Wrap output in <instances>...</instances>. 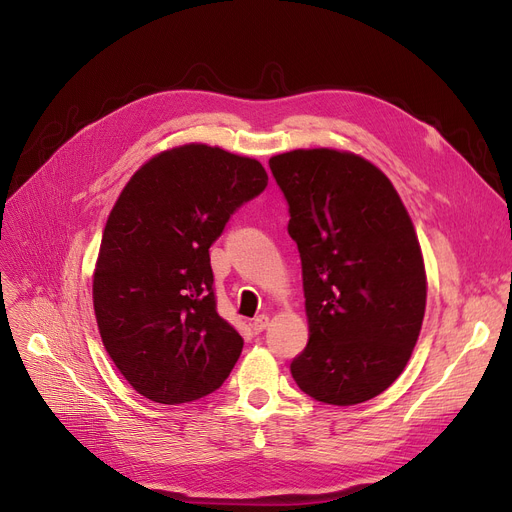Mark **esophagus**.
<instances>
[{"mask_svg":"<svg viewBox=\"0 0 512 512\" xmlns=\"http://www.w3.org/2000/svg\"><path fill=\"white\" fill-rule=\"evenodd\" d=\"M267 324H270V317H267V315H259V317H255V319L251 321V328H253L255 334H259V332H263V330L267 328Z\"/></svg>","mask_w":512,"mask_h":512,"instance_id":"34e87169","label":"esophagus"}]
</instances>
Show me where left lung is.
<instances>
[{
    "label": "left lung",
    "mask_w": 512,
    "mask_h": 512,
    "mask_svg": "<svg viewBox=\"0 0 512 512\" xmlns=\"http://www.w3.org/2000/svg\"><path fill=\"white\" fill-rule=\"evenodd\" d=\"M303 265L309 342L290 363L311 398L351 407L407 367L427 299L409 213L388 176L351 151L294 149L270 159Z\"/></svg>",
    "instance_id": "obj_1"
}]
</instances>
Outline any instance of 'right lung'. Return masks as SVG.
<instances>
[{
    "label": "right lung",
    "mask_w": 512,
    "mask_h": 512,
    "mask_svg": "<svg viewBox=\"0 0 512 512\" xmlns=\"http://www.w3.org/2000/svg\"><path fill=\"white\" fill-rule=\"evenodd\" d=\"M265 186L257 159L191 143L157 153L122 188L101 238L93 307L107 355L145 398H203L238 361L242 338L215 309L209 247Z\"/></svg>",
    "instance_id": "obj_1"
}]
</instances>
